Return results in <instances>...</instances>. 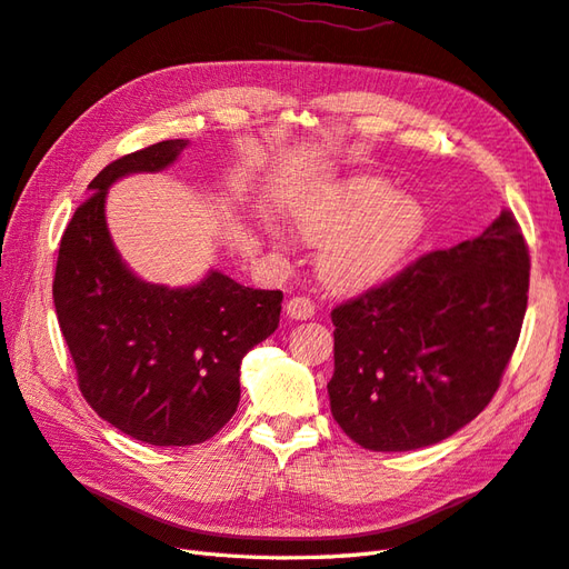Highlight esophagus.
<instances>
[{"instance_id":"obj_1","label":"esophagus","mask_w":569,"mask_h":569,"mask_svg":"<svg viewBox=\"0 0 569 569\" xmlns=\"http://www.w3.org/2000/svg\"><path fill=\"white\" fill-rule=\"evenodd\" d=\"M284 311L291 320H308V318H313V313H316V303L308 297H295V299L287 301Z\"/></svg>"}]
</instances>
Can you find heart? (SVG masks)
I'll list each match as a JSON object with an SVG mask.
<instances>
[{
    "label": "heart",
    "instance_id": "1",
    "mask_svg": "<svg viewBox=\"0 0 569 569\" xmlns=\"http://www.w3.org/2000/svg\"><path fill=\"white\" fill-rule=\"evenodd\" d=\"M289 220L306 242L322 244L320 278L343 295L372 289L401 268L425 230L418 199L375 178L311 189L289 201ZM272 244L287 237L268 228Z\"/></svg>",
    "mask_w": 569,
    "mask_h": 569
}]
</instances>
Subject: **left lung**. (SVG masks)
<instances>
[{
    "mask_svg": "<svg viewBox=\"0 0 569 569\" xmlns=\"http://www.w3.org/2000/svg\"><path fill=\"white\" fill-rule=\"evenodd\" d=\"M529 249L501 211L475 239L432 251L337 306V425L370 451H416L456 435L489 406L518 347Z\"/></svg>",
    "mask_w": 569,
    "mask_h": 569,
    "instance_id": "1",
    "label": "left lung"
}]
</instances>
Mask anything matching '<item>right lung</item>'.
<instances>
[{
    "mask_svg": "<svg viewBox=\"0 0 569 569\" xmlns=\"http://www.w3.org/2000/svg\"><path fill=\"white\" fill-rule=\"evenodd\" d=\"M187 144L166 140L101 170L61 237L51 289L84 401L151 446L201 443L234 416L242 358L278 330L282 311V291L218 270L192 287L144 282L113 247L109 187L159 173Z\"/></svg>",
    "mask_w": 569,
    "mask_h": 569,
    "instance_id": "right-lung-1",
    "label": "right lung"
}]
</instances>
